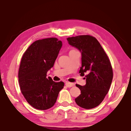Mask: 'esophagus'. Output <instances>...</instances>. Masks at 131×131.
<instances>
[{
	"label": "esophagus",
	"mask_w": 131,
	"mask_h": 131,
	"mask_svg": "<svg viewBox=\"0 0 131 131\" xmlns=\"http://www.w3.org/2000/svg\"><path fill=\"white\" fill-rule=\"evenodd\" d=\"M65 85H66V86H67L68 88H71V87H72L73 85H74V84H73V83L69 82H66Z\"/></svg>",
	"instance_id": "obj_1"
}]
</instances>
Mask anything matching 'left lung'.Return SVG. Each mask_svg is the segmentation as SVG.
I'll return each instance as SVG.
<instances>
[{"mask_svg": "<svg viewBox=\"0 0 131 131\" xmlns=\"http://www.w3.org/2000/svg\"><path fill=\"white\" fill-rule=\"evenodd\" d=\"M67 41L81 53L82 66L79 73L86 77L84 86L76 84L81 94L75 99V101L81 108H94L102 103L110 88L113 79L110 60L94 37L78 35L68 38Z\"/></svg>", "mask_w": 131, "mask_h": 131, "instance_id": "obj_1", "label": "left lung"}]
</instances>
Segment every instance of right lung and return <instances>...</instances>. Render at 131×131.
<instances>
[{"label":"right lung","mask_w":131,"mask_h":131,"mask_svg":"<svg viewBox=\"0 0 131 131\" xmlns=\"http://www.w3.org/2000/svg\"><path fill=\"white\" fill-rule=\"evenodd\" d=\"M62 45L57 38L37 40L22 56L18 72L19 84L26 101L35 109L46 110L51 108L64 86L63 82H56L51 77H46Z\"/></svg>","instance_id":"add662e5"}]
</instances>
